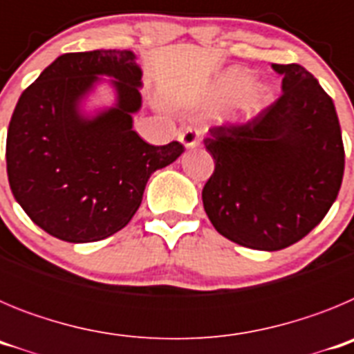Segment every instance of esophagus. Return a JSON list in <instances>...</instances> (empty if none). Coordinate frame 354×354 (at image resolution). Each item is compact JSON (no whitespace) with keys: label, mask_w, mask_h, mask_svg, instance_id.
<instances>
[{"label":"esophagus","mask_w":354,"mask_h":354,"mask_svg":"<svg viewBox=\"0 0 354 354\" xmlns=\"http://www.w3.org/2000/svg\"><path fill=\"white\" fill-rule=\"evenodd\" d=\"M179 140L184 143V147H187V149H193V147H196L200 143V131L196 129V127H192V126L186 127V129L179 134Z\"/></svg>","instance_id":"obj_1"}]
</instances>
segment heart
<instances>
[{
	"label": "heart",
	"instance_id": "1",
	"mask_svg": "<svg viewBox=\"0 0 354 354\" xmlns=\"http://www.w3.org/2000/svg\"><path fill=\"white\" fill-rule=\"evenodd\" d=\"M252 83V74L245 68H230V71L221 77V95L234 97L239 95V111L243 115H253L261 111L268 102L271 101V90L266 84H248Z\"/></svg>",
	"mask_w": 354,
	"mask_h": 354
}]
</instances>
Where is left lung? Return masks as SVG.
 I'll list each match as a JSON object with an SVG mask.
<instances>
[{"label":"left lung","mask_w":354,"mask_h":354,"mask_svg":"<svg viewBox=\"0 0 354 354\" xmlns=\"http://www.w3.org/2000/svg\"><path fill=\"white\" fill-rule=\"evenodd\" d=\"M282 95L246 122L209 129L214 171L202 189L204 209L227 239L253 250L298 243L339 195L344 143L331 97L298 64H273Z\"/></svg>","instance_id":"1"}]
</instances>
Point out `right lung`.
<instances>
[{
    "label": "right lung",
    "instance_id": "1",
    "mask_svg": "<svg viewBox=\"0 0 354 354\" xmlns=\"http://www.w3.org/2000/svg\"><path fill=\"white\" fill-rule=\"evenodd\" d=\"M99 73L115 77L119 102L95 119L77 102ZM142 68L131 51L65 53L31 83L6 133V174L33 223L67 243L113 236L142 204L147 180L184 152L150 145L133 131L142 106Z\"/></svg>",
    "mask_w": 354,
    "mask_h": 354
}]
</instances>
